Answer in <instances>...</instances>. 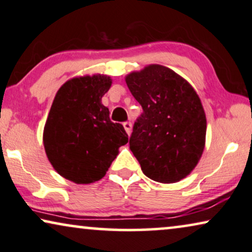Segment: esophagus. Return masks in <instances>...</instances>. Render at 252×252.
<instances>
[{"label": "esophagus", "mask_w": 252, "mask_h": 252, "mask_svg": "<svg viewBox=\"0 0 252 252\" xmlns=\"http://www.w3.org/2000/svg\"><path fill=\"white\" fill-rule=\"evenodd\" d=\"M123 126H125V129H126V133L129 134H131V130H132V125H131V122H125L123 123Z\"/></svg>", "instance_id": "1"}]
</instances>
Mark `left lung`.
<instances>
[{
    "label": "left lung",
    "instance_id": "8db88e82",
    "mask_svg": "<svg viewBox=\"0 0 252 252\" xmlns=\"http://www.w3.org/2000/svg\"><path fill=\"white\" fill-rule=\"evenodd\" d=\"M126 86L143 107L129 145L141 170L158 183H176L195 168L204 150L207 120L192 86L161 65L129 74Z\"/></svg>",
    "mask_w": 252,
    "mask_h": 252
}]
</instances>
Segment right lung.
Segmentation results:
<instances>
[{
  "label": "right lung",
  "mask_w": 252,
  "mask_h": 252,
  "mask_svg": "<svg viewBox=\"0 0 252 252\" xmlns=\"http://www.w3.org/2000/svg\"><path fill=\"white\" fill-rule=\"evenodd\" d=\"M112 80L105 75L75 77L57 92L44 126L49 161L63 178L76 184L101 179L127 143L120 123L109 119L101 97Z\"/></svg>",
  "instance_id": "add662e5"
}]
</instances>
